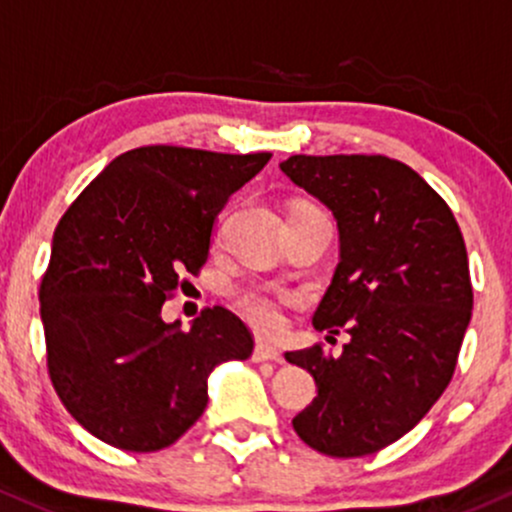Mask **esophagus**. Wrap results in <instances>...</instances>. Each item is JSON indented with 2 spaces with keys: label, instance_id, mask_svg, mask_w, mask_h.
I'll return each instance as SVG.
<instances>
[{
  "label": "esophagus",
  "instance_id": "esophagus-1",
  "mask_svg": "<svg viewBox=\"0 0 512 512\" xmlns=\"http://www.w3.org/2000/svg\"><path fill=\"white\" fill-rule=\"evenodd\" d=\"M283 356H280V349L273 344H266V342H258L256 349H254V361L256 364H263V361H280Z\"/></svg>",
  "mask_w": 512,
  "mask_h": 512
}]
</instances>
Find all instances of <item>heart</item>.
<instances>
[{
    "label": "heart",
    "mask_w": 512,
    "mask_h": 512,
    "mask_svg": "<svg viewBox=\"0 0 512 512\" xmlns=\"http://www.w3.org/2000/svg\"><path fill=\"white\" fill-rule=\"evenodd\" d=\"M234 302L246 322L263 332H276L283 324V307L288 305L290 298L268 288H244L236 293Z\"/></svg>",
    "instance_id": "obj_1"
}]
</instances>
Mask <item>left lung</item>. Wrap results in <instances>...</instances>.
Returning <instances> with one entry per match:
<instances>
[{
    "label": "left lung",
    "instance_id": "1",
    "mask_svg": "<svg viewBox=\"0 0 512 512\" xmlns=\"http://www.w3.org/2000/svg\"><path fill=\"white\" fill-rule=\"evenodd\" d=\"M280 170L329 207L339 266L312 324L351 337L288 351L317 398L295 415L307 447L366 456L408 434L454 376L474 307L464 236L447 202L386 156H290Z\"/></svg>",
    "mask_w": 512,
    "mask_h": 512
}]
</instances>
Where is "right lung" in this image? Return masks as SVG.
Wrapping results in <instances>:
<instances>
[{"instance_id":"obj_1","label":"right lung","mask_w":512,"mask_h":512,"mask_svg":"<svg viewBox=\"0 0 512 512\" xmlns=\"http://www.w3.org/2000/svg\"><path fill=\"white\" fill-rule=\"evenodd\" d=\"M271 153L144 146L114 158L53 234L41 280L48 373L70 415L124 452H158L200 420L214 366L254 337L224 307L188 332L161 307L210 256L217 214Z\"/></svg>"}]
</instances>
